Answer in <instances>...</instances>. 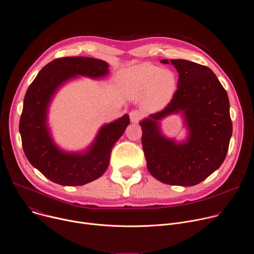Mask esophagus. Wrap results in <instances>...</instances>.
Listing matches in <instances>:
<instances>
[{
  "label": "esophagus",
  "instance_id": "34e87169",
  "mask_svg": "<svg viewBox=\"0 0 254 254\" xmlns=\"http://www.w3.org/2000/svg\"><path fill=\"white\" fill-rule=\"evenodd\" d=\"M129 119L131 123H139V121L142 119V114L139 110H131L129 112Z\"/></svg>",
  "mask_w": 254,
  "mask_h": 254
}]
</instances>
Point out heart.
<instances>
[{
	"instance_id": "1",
	"label": "heart",
	"mask_w": 254,
	"mask_h": 254,
	"mask_svg": "<svg viewBox=\"0 0 254 254\" xmlns=\"http://www.w3.org/2000/svg\"><path fill=\"white\" fill-rule=\"evenodd\" d=\"M177 76L170 68L146 63L127 68L120 74V83L131 97L145 95L149 109L164 108L173 98L177 89Z\"/></svg>"
}]
</instances>
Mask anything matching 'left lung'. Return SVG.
Returning a JSON list of instances; mask_svg holds the SVG:
<instances>
[{
    "instance_id": "left-lung-1",
    "label": "left lung",
    "mask_w": 254,
    "mask_h": 254,
    "mask_svg": "<svg viewBox=\"0 0 254 254\" xmlns=\"http://www.w3.org/2000/svg\"><path fill=\"white\" fill-rule=\"evenodd\" d=\"M161 63L169 64L167 60ZM178 72L177 90L170 103L140 123L149 172L170 186L192 187L216 171L226 158L232 135L227 92L210 67L170 60ZM182 112L188 140L176 143L159 131L158 122Z\"/></svg>"
}]
</instances>
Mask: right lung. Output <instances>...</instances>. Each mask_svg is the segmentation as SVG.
I'll return each mask as SVG.
<instances>
[{
    "label": "right lung",
    "instance_id": "right-lung-1",
    "mask_svg": "<svg viewBox=\"0 0 254 254\" xmlns=\"http://www.w3.org/2000/svg\"><path fill=\"white\" fill-rule=\"evenodd\" d=\"M104 61L71 57L44 65L25 94L19 131L25 156L33 167L61 186L76 187L99 178L109 165L113 146L129 124L128 114L103 126L84 153H65L54 143L48 127V110L57 90L77 76L101 78L108 74Z\"/></svg>",
    "mask_w": 254,
    "mask_h": 254
}]
</instances>
